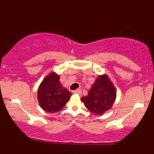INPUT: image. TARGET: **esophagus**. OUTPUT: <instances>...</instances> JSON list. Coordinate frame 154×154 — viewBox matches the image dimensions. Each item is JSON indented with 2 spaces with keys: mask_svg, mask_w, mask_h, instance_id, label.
Masks as SVG:
<instances>
[{
  "mask_svg": "<svg viewBox=\"0 0 154 154\" xmlns=\"http://www.w3.org/2000/svg\"><path fill=\"white\" fill-rule=\"evenodd\" d=\"M73 93H75V94H78V95H81V93H82V91H81L80 89H77V90H75V91H73Z\"/></svg>",
  "mask_w": 154,
  "mask_h": 154,
  "instance_id": "34e87169",
  "label": "esophagus"
}]
</instances>
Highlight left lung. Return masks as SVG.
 <instances>
[{
    "mask_svg": "<svg viewBox=\"0 0 154 154\" xmlns=\"http://www.w3.org/2000/svg\"><path fill=\"white\" fill-rule=\"evenodd\" d=\"M116 90L106 75L99 76L95 80L87 96L81 100L90 111L103 114L110 109L116 98Z\"/></svg>",
    "mask_w": 154,
    "mask_h": 154,
    "instance_id": "obj_1",
    "label": "left lung"
}]
</instances>
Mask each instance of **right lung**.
Returning a JSON list of instances; mask_svg holds the SVG:
<instances>
[{"label": "right lung", "instance_id": "1", "mask_svg": "<svg viewBox=\"0 0 154 154\" xmlns=\"http://www.w3.org/2000/svg\"><path fill=\"white\" fill-rule=\"evenodd\" d=\"M59 76L52 72L43 79L38 92L39 103L44 111L54 113L61 110L70 99L72 93L61 86Z\"/></svg>", "mask_w": 154, "mask_h": 154}]
</instances>
